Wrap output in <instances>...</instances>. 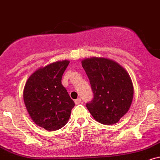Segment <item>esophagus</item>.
<instances>
[{"instance_id": "obj_1", "label": "esophagus", "mask_w": 160, "mask_h": 160, "mask_svg": "<svg viewBox=\"0 0 160 160\" xmlns=\"http://www.w3.org/2000/svg\"><path fill=\"white\" fill-rule=\"evenodd\" d=\"M74 103H75V104H80V103H81V99L80 98H78V99H76L74 101Z\"/></svg>"}]
</instances>
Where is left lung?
I'll use <instances>...</instances> for the list:
<instances>
[{
    "label": "left lung",
    "mask_w": 160,
    "mask_h": 160,
    "mask_svg": "<svg viewBox=\"0 0 160 160\" xmlns=\"http://www.w3.org/2000/svg\"><path fill=\"white\" fill-rule=\"evenodd\" d=\"M94 98L86 107L97 122L114 124L128 112L133 98V86L127 71L116 62L102 57L82 60Z\"/></svg>",
    "instance_id": "8db88e82"
}]
</instances>
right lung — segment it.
<instances>
[{
	"mask_svg": "<svg viewBox=\"0 0 160 160\" xmlns=\"http://www.w3.org/2000/svg\"><path fill=\"white\" fill-rule=\"evenodd\" d=\"M68 60L57 61L37 69L24 86L23 98L30 118L46 130H59L70 118L74 102L62 84Z\"/></svg>",
	"mask_w": 160,
	"mask_h": 160,
	"instance_id": "right-lung-1",
	"label": "right lung"
}]
</instances>
